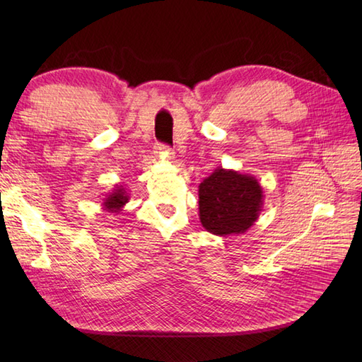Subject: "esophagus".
<instances>
[{
    "label": "esophagus",
    "mask_w": 362,
    "mask_h": 362,
    "mask_svg": "<svg viewBox=\"0 0 362 362\" xmlns=\"http://www.w3.org/2000/svg\"><path fill=\"white\" fill-rule=\"evenodd\" d=\"M156 151V156L157 157H160V158H165V160H171L173 158V151L169 149V146H166V144H160V143H157L156 144V148H153Z\"/></svg>",
    "instance_id": "obj_1"
}]
</instances>
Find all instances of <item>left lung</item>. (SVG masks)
<instances>
[{
    "label": "left lung",
    "instance_id": "left-lung-1",
    "mask_svg": "<svg viewBox=\"0 0 362 362\" xmlns=\"http://www.w3.org/2000/svg\"><path fill=\"white\" fill-rule=\"evenodd\" d=\"M264 204L253 175L218 168L199 183V219L216 236L241 235L255 224Z\"/></svg>",
    "mask_w": 362,
    "mask_h": 362
}]
</instances>
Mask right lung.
I'll return each instance as SVG.
<instances>
[{"mask_svg":"<svg viewBox=\"0 0 362 362\" xmlns=\"http://www.w3.org/2000/svg\"><path fill=\"white\" fill-rule=\"evenodd\" d=\"M129 193L126 191V188L122 185H117L113 189L112 193L107 194L103 199V209L107 213H119L122 211V206H124L129 202Z\"/></svg>","mask_w":362,"mask_h":362,"instance_id":"right-lung-1","label":"right lung"}]
</instances>
